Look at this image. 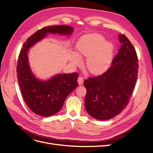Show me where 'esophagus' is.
<instances>
[{
    "mask_svg": "<svg viewBox=\"0 0 153 153\" xmlns=\"http://www.w3.org/2000/svg\"><path fill=\"white\" fill-rule=\"evenodd\" d=\"M78 85H81L84 84V79H83V78L82 76L78 77Z\"/></svg>",
    "mask_w": 153,
    "mask_h": 153,
    "instance_id": "esophagus-1",
    "label": "esophagus"
}]
</instances>
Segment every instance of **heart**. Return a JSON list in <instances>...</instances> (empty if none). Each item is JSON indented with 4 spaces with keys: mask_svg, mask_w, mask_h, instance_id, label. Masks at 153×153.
Wrapping results in <instances>:
<instances>
[{
    "mask_svg": "<svg viewBox=\"0 0 153 153\" xmlns=\"http://www.w3.org/2000/svg\"><path fill=\"white\" fill-rule=\"evenodd\" d=\"M77 54L73 53L71 60L75 64L80 62L78 57H87L86 66L91 73L98 75L108 68L112 59L113 45L105 41L100 34H90L82 38L76 44Z\"/></svg>",
    "mask_w": 153,
    "mask_h": 153,
    "instance_id": "b5f03b06",
    "label": "heart"
}]
</instances>
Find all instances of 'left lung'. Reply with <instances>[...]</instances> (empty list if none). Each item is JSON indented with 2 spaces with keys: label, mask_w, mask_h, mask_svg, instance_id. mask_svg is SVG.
I'll use <instances>...</instances> for the list:
<instances>
[{
  "label": "left lung",
  "mask_w": 153,
  "mask_h": 153,
  "mask_svg": "<svg viewBox=\"0 0 153 153\" xmlns=\"http://www.w3.org/2000/svg\"><path fill=\"white\" fill-rule=\"evenodd\" d=\"M121 47L112 66L102 75L84 82L87 89L85 108L91 116L100 121L108 120L127 106L138 75L136 51L126 36L119 34Z\"/></svg>",
  "instance_id": "left-lung-1"
}]
</instances>
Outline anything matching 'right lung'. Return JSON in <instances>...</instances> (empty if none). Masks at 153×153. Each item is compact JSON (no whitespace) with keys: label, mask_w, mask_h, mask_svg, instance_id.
Returning a JSON list of instances; mask_svg holds the SVG:
<instances>
[{"label":"right lung","mask_w":153,"mask_h":153,"mask_svg":"<svg viewBox=\"0 0 153 153\" xmlns=\"http://www.w3.org/2000/svg\"><path fill=\"white\" fill-rule=\"evenodd\" d=\"M73 30V27L68 25L45 27L27 39L20 52L16 71L21 93L27 106L40 116H52L62 108L67 96L78 86V74L59 73L41 80L31 70L29 51L48 34L69 36Z\"/></svg>","instance_id":"add662e5"}]
</instances>
